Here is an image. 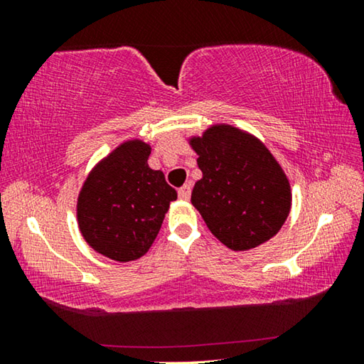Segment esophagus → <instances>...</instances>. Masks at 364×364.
<instances>
[{"mask_svg": "<svg viewBox=\"0 0 364 364\" xmlns=\"http://www.w3.org/2000/svg\"><path fill=\"white\" fill-rule=\"evenodd\" d=\"M191 189H193V186L191 184H184V186H181L180 189H178V196H180V199L183 200H189L191 197Z\"/></svg>", "mask_w": 364, "mask_h": 364, "instance_id": "obj_1", "label": "esophagus"}]
</instances>
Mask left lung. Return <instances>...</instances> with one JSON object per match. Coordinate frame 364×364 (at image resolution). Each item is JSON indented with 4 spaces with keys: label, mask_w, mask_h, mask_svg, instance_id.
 Listing matches in <instances>:
<instances>
[{
    "label": "left lung",
    "mask_w": 364,
    "mask_h": 364,
    "mask_svg": "<svg viewBox=\"0 0 364 364\" xmlns=\"http://www.w3.org/2000/svg\"><path fill=\"white\" fill-rule=\"evenodd\" d=\"M202 180L191 202L208 230L232 250H249L281 230L291 210V186L260 141L230 125L191 139Z\"/></svg>",
    "instance_id": "8db88e82"
}]
</instances>
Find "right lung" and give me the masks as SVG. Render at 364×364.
<instances>
[{
	"instance_id": "1",
	"label": "right lung",
	"mask_w": 364,
	"mask_h": 364,
	"mask_svg": "<svg viewBox=\"0 0 364 364\" xmlns=\"http://www.w3.org/2000/svg\"><path fill=\"white\" fill-rule=\"evenodd\" d=\"M151 147L128 141L86 178L77 217L85 241L115 262L143 257L162 226L176 191L147 165Z\"/></svg>"
}]
</instances>
